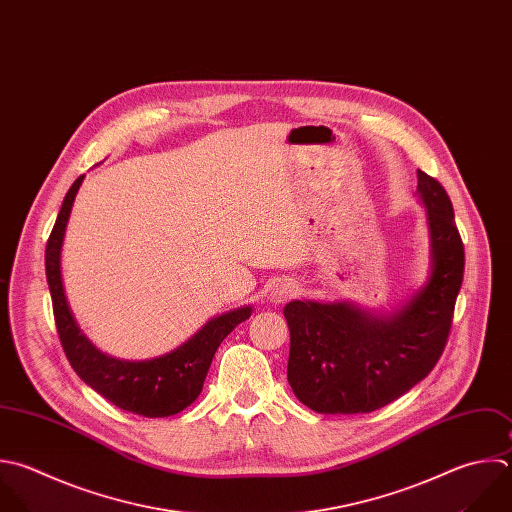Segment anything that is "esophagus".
Segmentation results:
<instances>
[{"label":"esophagus","instance_id":"1","mask_svg":"<svg viewBox=\"0 0 512 512\" xmlns=\"http://www.w3.org/2000/svg\"><path fill=\"white\" fill-rule=\"evenodd\" d=\"M296 292H298V286H296L294 282H290V280H276V282L270 286L268 298H270V302L280 304V302H286L288 298L296 296Z\"/></svg>","mask_w":512,"mask_h":512}]
</instances>
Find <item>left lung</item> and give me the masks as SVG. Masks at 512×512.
Returning <instances> with one entry per match:
<instances>
[{
    "instance_id": "obj_1",
    "label": "left lung",
    "mask_w": 512,
    "mask_h": 512,
    "mask_svg": "<svg viewBox=\"0 0 512 512\" xmlns=\"http://www.w3.org/2000/svg\"><path fill=\"white\" fill-rule=\"evenodd\" d=\"M428 226V276L390 312L358 304L292 300L288 382L320 414L378 410L428 376L452 324L464 274V246L444 188L416 172Z\"/></svg>"
}]
</instances>
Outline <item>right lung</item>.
I'll list each match as a JSON object with an SVG mask.
<instances>
[{"label": "right lung", "instance_id": "right-lung-1", "mask_svg": "<svg viewBox=\"0 0 512 512\" xmlns=\"http://www.w3.org/2000/svg\"><path fill=\"white\" fill-rule=\"evenodd\" d=\"M84 178L80 176L68 190L46 246V276L64 352L78 376L118 408L148 418L178 414L200 396L220 342L250 318L252 306H240L210 318L178 348L156 358L122 360L102 352L80 328L62 278L66 228Z\"/></svg>", "mask_w": 512, "mask_h": 512}]
</instances>
